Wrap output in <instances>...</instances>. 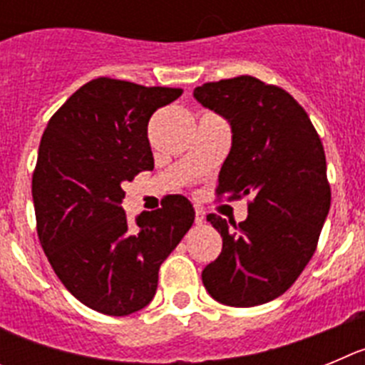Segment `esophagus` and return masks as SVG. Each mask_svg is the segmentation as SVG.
Returning a JSON list of instances; mask_svg holds the SVG:
<instances>
[{"instance_id": "esophagus-1", "label": "esophagus", "mask_w": 365, "mask_h": 365, "mask_svg": "<svg viewBox=\"0 0 365 365\" xmlns=\"http://www.w3.org/2000/svg\"><path fill=\"white\" fill-rule=\"evenodd\" d=\"M205 217H206L205 210L197 206V208H195V222H197V225H202V222H205Z\"/></svg>"}]
</instances>
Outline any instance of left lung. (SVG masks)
Masks as SVG:
<instances>
[{"label":"left lung","mask_w":365,"mask_h":365,"mask_svg":"<svg viewBox=\"0 0 365 365\" xmlns=\"http://www.w3.org/2000/svg\"><path fill=\"white\" fill-rule=\"evenodd\" d=\"M193 96L232 125L217 197H252L240 225L215 214L206 217L221 234L222 250L205 267L202 283L219 303L261 305L298 279L329 214L331 186L320 135L285 89L248 74L202 83Z\"/></svg>","instance_id":"left-lung-1"}]
</instances>
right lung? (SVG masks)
I'll return each instance as SVG.
<instances>
[{"label":"right lung","mask_w":365,"mask_h":365,"mask_svg":"<svg viewBox=\"0 0 365 365\" xmlns=\"http://www.w3.org/2000/svg\"><path fill=\"white\" fill-rule=\"evenodd\" d=\"M182 95L115 78L87 82L51 117L32 173L36 230L51 267L93 311L125 316L153 299L159 269L192 227L182 195L130 227L122 185L153 170L148 122Z\"/></svg>","instance_id":"add662e5"}]
</instances>
